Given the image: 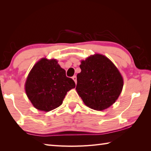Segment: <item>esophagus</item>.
Listing matches in <instances>:
<instances>
[{
  "label": "esophagus",
  "instance_id": "1",
  "mask_svg": "<svg viewBox=\"0 0 151 151\" xmlns=\"http://www.w3.org/2000/svg\"><path fill=\"white\" fill-rule=\"evenodd\" d=\"M72 79H73V81H75V83H76V84H77V77L76 76H73V77H72Z\"/></svg>",
  "mask_w": 151,
  "mask_h": 151
}]
</instances>
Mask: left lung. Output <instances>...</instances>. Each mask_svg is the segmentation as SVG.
<instances>
[{
	"mask_svg": "<svg viewBox=\"0 0 151 151\" xmlns=\"http://www.w3.org/2000/svg\"><path fill=\"white\" fill-rule=\"evenodd\" d=\"M77 75L76 90L89 108L103 110L113 105L123 86L118 69L105 55H90L80 65Z\"/></svg>",
	"mask_w": 151,
	"mask_h": 151,
	"instance_id": "8db88e82",
	"label": "left lung"
}]
</instances>
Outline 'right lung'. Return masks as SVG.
<instances>
[{"label":"right lung","instance_id":"add662e5","mask_svg":"<svg viewBox=\"0 0 151 151\" xmlns=\"http://www.w3.org/2000/svg\"><path fill=\"white\" fill-rule=\"evenodd\" d=\"M76 87L56 59L42 58L33 66L25 83L29 101L37 109L48 112L63 103L67 92Z\"/></svg>","mask_w":151,"mask_h":151}]
</instances>
